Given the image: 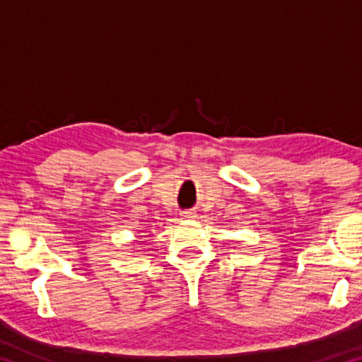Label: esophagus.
<instances>
[{
	"mask_svg": "<svg viewBox=\"0 0 362 362\" xmlns=\"http://www.w3.org/2000/svg\"><path fill=\"white\" fill-rule=\"evenodd\" d=\"M183 217H185V218H192L193 214H192V212H185V214H183Z\"/></svg>",
	"mask_w": 362,
	"mask_h": 362,
	"instance_id": "esophagus-1",
	"label": "esophagus"
}]
</instances>
